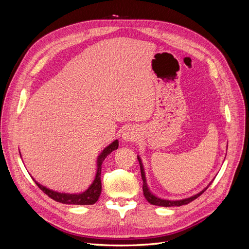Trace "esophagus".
<instances>
[{
  "label": "esophagus",
  "mask_w": 249,
  "mask_h": 249,
  "mask_svg": "<svg viewBox=\"0 0 249 249\" xmlns=\"http://www.w3.org/2000/svg\"><path fill=\"white\" fill-rule=\"evenodd\" d=\"M137 131L134 129V127H132V126H130V127H127V129L124 132V134H123V139L124 140V141H129V142H131V141H135V140H137Z\"/></svg>",
  "instance_id": "1"
}]
</instances>
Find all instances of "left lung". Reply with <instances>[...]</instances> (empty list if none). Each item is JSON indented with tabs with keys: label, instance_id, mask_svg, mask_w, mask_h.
Listing matches in <instances>:
<instances>
[{
	"label": "left lung",
	"instance_id": "1",
	"mask_svg": "<svg viewBox=\"0 0 249 249\" xmlns=\"http://www.w3.org/2000/svg\"><path fill=\"white\" fill-rule=\"evenodd\" d=\"M138 161H139V164H140L141 178H142V180H143V186H142L143 194H144V197L146 198V200L150 203V205L160 206V207H179V206H183V205H188V203H190L191 201H193L194 199H196L198 196H200V195L209 188V186H208L207 188H205V189H203L201 192H199L198 194H195L189 198H185V199H180V200H167V199L159 198L148 190V187L146 185L145 175H144V169H143V165H142V162H141L139 157H138Z\"/></svg>",
	"mask_w": 249,
	"mask_h": 249
}]
</instances>
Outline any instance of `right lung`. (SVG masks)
Instances as JSON below:
<instances>
[{
	"mask_svg": "<svg viewBox=\"0 0 249 249\" xmlns=\"http://www.w3.org/2000/svg\"><path fill=\"white\" fill-rule=\"evenodd\" d=\"M118 148V141L115 140L113 143L104 149V152L100 155L99 160H97V172L93 183L91 184L88 189L81 194H66V193H59L56 191H53L48 189V188L41 186L37 182L36 185L38 186L40 189L46 193L49 197L54 199L56 201L66 203V205H93L99 199L101 192H102V182H101V173H102V164L110 153L113 150Z\"/></svg>",
	"mask_w": 249,
	"mask_h": 249,
	"instance_id": "obj_1",
	"label": "right lung"
}]
</instances>
